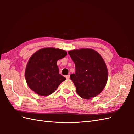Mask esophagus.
<instances>
[{
  "mask_svg": "<svg viewBox=\"0 0 134 134\" xmlns=\"http://www.w3.org/2000/svg\"><path fill=\"white\" fill-rule=\"evenodd\" d=\"M65 77H66V79H69V78H70V75H66Z\"/></svg>",
  "mask_w": 134,
  "mask_h": 134,
  "instance_id": "34e87169",
  "label": "esophagus"
}]
</instances>
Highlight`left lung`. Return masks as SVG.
I'll use <instances>...</instances> for the list:
<instances>
[{"mask_svg": "<svg viewBox=\"0 0 134 134\" xmlns=\"http://www.w3.org/2000/svg\"><path fill=\"white\" fill-rule=\"evenodd\" d=\"M75 65V74L70 79L78 94L85 99L98 96L108 80V70L103 59L91 48H80L68 51Z\"/></svg>", "mask_w": 134, "mask_h": 134, "instance_id": "1", "label": "left lung"}]
</instances>
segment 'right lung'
<instances>
[{"mask_svg":"<svg viewBox=\"0 0 134 134\" xmlns=\"http://www.w3.org/2000/svg\"><path fill=\"white\" fill-rule=\"evenodd\" d=\"M67 55L66 51L46 47L36 51L27 64L25 78L28 86L36 94L48 96L66 79L59 73L57 62Z\"/></svg>","mask_w":134,"mask_h":134,"instance_id":"add662e5","label":"right lung"}]
</instances>
